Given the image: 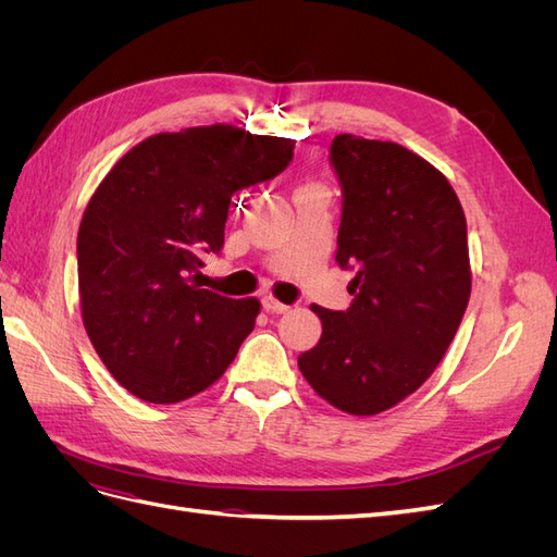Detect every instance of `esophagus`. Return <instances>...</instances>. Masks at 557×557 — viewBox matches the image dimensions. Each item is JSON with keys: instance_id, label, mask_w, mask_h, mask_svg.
<instances>
[{"instance_id": "obj_1", "label": "esophagus", "mask_w": 557, "mask_h": 557, "mask_svg": "<svg viewBox=\"0 0 557 557\" xmlns=\"http://www.w3.org/2000/svg\"><path fill=\"white\" fill-rule=\"evenodd\" d=\"M262 307H264L269 313H285V311H290L288 305H283V301H278V299L272 297V295L262 297Z\"/></svg>"}]
</instances>
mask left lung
<instances>
[{
	"label": "left lung",
	"instance_id": "8db88e82",
	"mask_svg": "<svg viewBox=\"0 0 557 557\" xmlns=\"http://www.w3.org/2000/svg\"><path fill=\"white\" fill-rule=\"evenodd\" d=\"M342 188L336 262L356 272L346 311L311 307L323 334L297 358L332 407L374 416L442 362L471 293L467 221L446 176L393 141L336 134Z\"/></svg>",
	"mask_w": 557,
	"mask_h": 557
}]
</instances>
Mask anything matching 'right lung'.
I'll list each match as a JSON object with an SVG mask.
<instances>
[{"instance_id":"right-lung-1","label":"right lung","mask_w":557,"mask_h":557,"mask_svg":"<svg viewBox=\"0 0 557 557\" xmlns=\"http://www.w3.org/2000/svg\"><path fill=\"white\" fill-rule=\"evenodd\" d=\"M293 148L232 125L162 132L99 183L76 239L81 313L97 356L132 395L183 401L237 358L260 301L195 281L223 248L232 195L278 176Z\"/></svg>"}]
</instances>
